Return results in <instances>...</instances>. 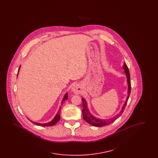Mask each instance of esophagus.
Wrapping results in <instances>:
<instances>
[{"label": "esophagus", "instance_id": "1", "mask_svg": "<svg viewBox=\"0 0 158 158\" xmlns=\"http://www.w3.org/2000/svg\"><path fill=\"white\" fill-rule=\"evenodd\" d=\"M72 90L75 94H80L82 92V87L79 84H75L72 87Z\"/></svg>", "mask_w": 158, "mask_h": 158}]
</instances>
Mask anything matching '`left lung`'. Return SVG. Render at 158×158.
<instances>
[{"label": "left lung", "mask_w": 158, "mask_h": 158, "mask_svg": "<svg viewBox=\"0 0 158 158\" xmlns=\"http://www.w3.org/2000/svg\"><path fill=\"white\" fill-rule=\"evenodd\" d=\"M123 69L124 70V72L125 73L126 76V77H127L128 85V95L127 97L126 98V102H124V104H123V106H122L120 113L117 114L115 116H114V117L111 118H110V119H101V118H97L96 117L90 113V111L89 110V108L88 107V104H87V102H86V100L83 98L82 99L83 104V119L85 120L88 123H89L90 125H92L93 126H95V127H102V126L109 125L111 123H113L116 119H117L122 114V113H123L124 108H125L126 105L127 104L128 99L130 94L131 82H130V76L129 70H128V69L127 64L125 63H124V64L123 66Z\"/></svg>", "instance_id": "1"}]
</instances>
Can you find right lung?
Instances as JSON below:
<instances>
[{"mask_svg": "<svg viewBox=\"0 0 158 158\" xmlns=\"http://www.w3.org/2000/svg\"><path fill=\"white\" fill-rule=\"evenodd\" d=\"M20 68H21V66H19V70H18V75H17V76H18V73H19V71ZM68 98V92H66V93L64 94V96L63 97V98L62 99V101H61V105H63V104L64 103V101H65ZM60 110H61V106H60V108H59V110L58 112H57V113L56 114V115H55V117H54V118H53V120L52 121H50V122H48V123H39L34 122V121H33L31 120H30L29 118H28V119H29V120L31 122H32L33 124H35V125H37V126H43V127L52 126H54V124H56L60 120Z\"/></svg>", "mask_w": 158, "mask_h": 158, "instance_id": "1", "label": "right lung"}]
</instances>
